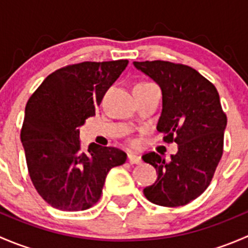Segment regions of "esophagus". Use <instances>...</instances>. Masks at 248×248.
I'll use <instances>...</instances> for the list:
<instances>
[{
    "instance_id": "34e87169",
    "label": "esophagus",
    "mask_w": 248,
    "mask_h": 248,
    "mask_svg": "<svg viewBox=\"0 0 248 248\" xmlns=\"http://www.w3.org/2000/svg\"><path fill=\"white\" fill-rule=\"evenodd\" d=\"M128 161L131 164H140L141 163V157L136 154H128Z\"/></svg>"
}]
</instances>
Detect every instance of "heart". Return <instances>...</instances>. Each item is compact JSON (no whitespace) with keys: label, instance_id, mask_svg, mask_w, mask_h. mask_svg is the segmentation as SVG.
Returning a JSON list of instances; mask_svg holds the SVG:
<instances>
[{"label":"heart","instance_id":"b5f03b06","mask_svg":"<svg viewBox=\"0 0 248 248\" xmlns=\"http://www.w3.org/2000/svg\"><path fill=\"white\" fill-rule=\"evenodd\" d=\"M145 85H151V84H150V82H138L136 86H145Z\"/></svg>","mask_w":248,"mask_h":248}]
</instances>
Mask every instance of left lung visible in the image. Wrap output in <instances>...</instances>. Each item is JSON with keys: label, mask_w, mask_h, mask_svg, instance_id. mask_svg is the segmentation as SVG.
Segmentation results:
<instances>
[{"label": "left lung", "mask_w": 248, "mask_h": 248, "mask_svg": "<svg viewBox=\"0 0 248 248\" xmlns=\"http://www.w3.org/2000/svg\"><path fill=\"white\" fill-rule=\"evenodd\" d=\"M133 64L161 87L157 131L166 142L177 144L169 162L156 152L142 156L158 174L144 196L161 206H182L198 198L214 177L223 155L227 115L215 85L192 67L161 60Z\"/></svg>", "instance_id": "left-lung-1"}]
</instances>
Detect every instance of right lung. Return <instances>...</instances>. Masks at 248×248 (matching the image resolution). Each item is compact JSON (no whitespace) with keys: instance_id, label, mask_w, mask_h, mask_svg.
<instances>
[{"instance_id":"right-lung-1","label":"right lung","mask_w":248,"mask_h":248,"mask_svg":"<svg viewBox=\"0 0 248 248\" xmlns=\"http://www.w3.org/2000/svg\"><path fill=\"white\" fill-rule=\"evenodd\" d=\"M127 64L128 60H116L62 67L27 101L20 133L27 169L39 196L55 209L93 206L110 169L126 162V152L112 146L92 142L81 151L78 128L96 114Z\"/></svg>"}]
</instances>
